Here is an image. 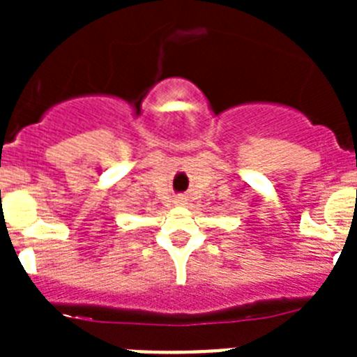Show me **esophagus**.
<instances>
[{
    "instance_id": "34e87169",
    "label": "esophagus",
    "mask_w": 357,
    "mask_h": 357,
    "mask_svg": "<svg viewBox=\"0 0 357 357\" xmlns=\"http://www.w3.org/2000/svg\"><path fill=\"white\" fill-rule=\"evenodd\" d=\"M175 204H176V206H185V198L184 197H176Z\"/></svg>"
}]
</instances>
